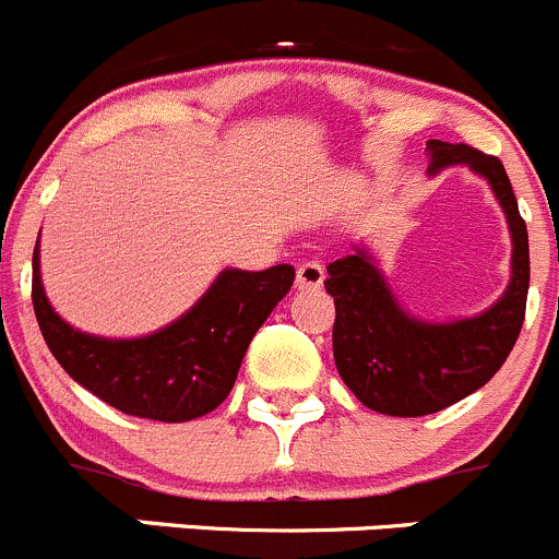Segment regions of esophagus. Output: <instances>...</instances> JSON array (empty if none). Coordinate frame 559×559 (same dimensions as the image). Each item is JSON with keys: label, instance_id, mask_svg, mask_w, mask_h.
<instances>
[{"label": "esophagus", "instance_id": "esophagus-1", "mask_svg": "<svg viewBox=\"0 0 559 559\" xmlns=\"http://www.w3.org/2000/svg\"><path fill=\"white\" fill-rule=\"evenodd\" d=\"M323 280H325V272L318 261L298 263V272H296L298 290H314V287L323 285Z\"/></svg>", "mask_w": 559, "mask_h": 559}]
</instances>
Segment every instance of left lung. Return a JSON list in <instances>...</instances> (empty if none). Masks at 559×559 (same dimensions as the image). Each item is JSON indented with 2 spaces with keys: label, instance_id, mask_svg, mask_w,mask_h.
Instances as JSON below:
<instances>
[{
  "label": "left lung",
  "instance_id": "8db88e82",
  "mask_svg": "<svg viewBox=\"0 0 559 559\" xmlns=\"http://www.w3.org/2000/svg\"><path fill=\"white\" fill-rule=\"evenodd\" d=\"M429 174L469 165L489 181L513 239L511 282L475 318L427 323L400 307L374 258L364 247L329 263L325 290L334 296V361L340 378L369 411L416 418L465 400L495 378L519 340L530 287L527 225L506 168L467 143L429 141Z\"/></svg>",
  "mask_w": 559,
  "mask_h": 559
}]
</instances>
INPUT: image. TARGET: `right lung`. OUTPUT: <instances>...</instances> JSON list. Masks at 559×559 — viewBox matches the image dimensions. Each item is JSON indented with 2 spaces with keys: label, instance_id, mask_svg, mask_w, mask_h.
Wrapping results in <instances>:
<instances>
[{
  "label": "right lung",
  "instance_id": "add662e5",
  "mask_svg": "<svg viewBox=\"0 0 559 559\" xmlns=\"http://www.w3.org/2000/svg\"><path fill=\"white\" fill-rule=\"evenodd\" d=\"M293 266L225 269L179 320L138 340L84 334L53 312L40 280V241L32 258V304L43 340L64 372L127 416L192 421L225 402L263 320L290 290Z\"/></svg>",
  "mask_w": 559,
  "mask_h": 559
}]
</instances>
